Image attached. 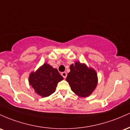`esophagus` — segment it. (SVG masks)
Instances as JSON below:
<instances>
[{
	"label": "esophagus",
	"mask_w": 130,
	"mask_h": 130,
	"mask_svg": "<svg viewBox=\"0 0 130 130\" xmlns=\"http://www.w3.org/2000/svg\"><path fill=\"white\" fill-rule=\"evenodd\" d=\"M61 75L64 78H66V77H67V73L65 72H62V73H61Z\"/></svg>",
	"instance_id": "1"
}]
</instances>
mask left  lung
I'll list each match as a JSON object with an SVG mask.
<instances>
[{
  "instance_id": "8db88e82",
  "label": "left lung",
  "mask_w": 130,
  "mask_h": 130,
  "mask_svg": "<svg viewBox=\"0 0 130 130\" xmlns=\"http://www.w3.org/2000/svg\"><path fill=\"white\" fill-rule=\"evenodd\" d=\"M70 70L66 81L69 83L72 91L80 97L89 96L98 84L96 71L80 62H75L71 64Z\"/></svg>"
}]
</instances>
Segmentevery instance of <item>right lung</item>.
I'll return each instance as SVG.
<instances>
[{
    "label": "right lung",
    "instance_id": "1",
    "mask_svg": "<svg viewBox=\"0 0 130 130\" xmlns=\"http://www.w3.org/2000/svg\"><path fill=\"white\" fill-rule=\"evenodd\" d=\"M63 77L58 70L47 63H44L36 72L30 73L29 77V85L39 95L45 98L55 92L58 82Z\"/></svg>",
    "mask_w": 130,
    "mask_h": 130
}]
</instances>
